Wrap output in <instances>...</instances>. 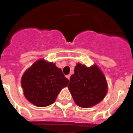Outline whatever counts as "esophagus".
<instances>
[{"label":"esophagus","mask_w":133,"mask_h":133,"mask_svg":"<svg viewBox=\"0 0 133 133\" xmlns=\"http://www.w3.org/2000/svg\"><path fill=\"white\" fill-rule=\"evenodd\" d=\"M65 77H66L67 79H68V80H69V79H70V75H66Z\"/></svg>","instance_id":"1"}]
</instances>
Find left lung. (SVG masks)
Segmentation results:
<instances>
[{"mask_svg":"<svg viewBox=\"0 0 133 133\" xmlns=\"http://www.w3.org/2000/svg\"><path fill=\"white\" fill-rule=\"evenodd\" d=\"M69 90L75 103L81 108H90L101 101L108 90L104 75L97 65L88 68L81 63L75 66L71 75Z\"/></svg>","mask_w":133,"mask_h":133,"instance_id":"left-lung-1","label":"left lung"}]
</instances>
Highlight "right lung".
<instances>
[{
  "instance_id": "add662e5",
  "label": "right lung",
  "mask_w": 133,
  "mask_h": 133,
  "mask_svg": "<svg viewBox=\"0 0 133 133\" xmlns=\"http://www.w3.org/2000/svg\"><path fill=\"white\" fill-rule=\"evenodd\" d=\"M61 69L55 63L38 60L25 71L21 79L24 95L38 107H45L56 101L63 88L68 85Z\"/></svg>"
}]
</instances>
